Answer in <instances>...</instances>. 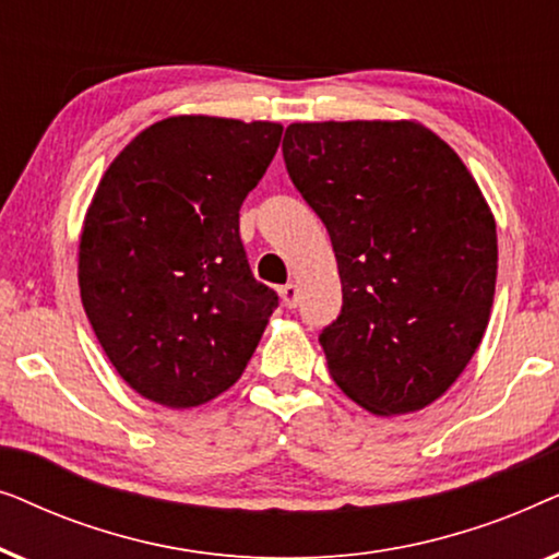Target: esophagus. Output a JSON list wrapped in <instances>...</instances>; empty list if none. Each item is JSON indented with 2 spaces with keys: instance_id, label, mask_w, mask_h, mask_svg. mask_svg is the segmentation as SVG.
Listing matches in <instances>:
<instances>
[{
  "instance_id": "1",
  "label": "esophagus",
  "mask_w": 559,
  "mask_h": 559,
  "mask_svg": "<svg viewBox=\"0 0 559 559\" xmlns=\"http://www.w3.org/2000/svg\"><path fill=\"white\" fill-rule=\"evenodd\" d=\"M280 297L285 302V308H297V302H300V287L289 282V285L280 287Z\"/></svg>"
}]
</instances>
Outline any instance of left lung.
<instances>
[{
    "instance_id": "1",
    "label": "left lung",
    "mask_w": 559,
    "mask_h": 559,
    "mask_svg": "<svg viewBox=\"0 0 559 559\" xmlns=\"http://www.w3.org/2000/svg\"><path fill=\"white\" fill-rule=\"evenodd\" d=\"M282 155L331 234L343 308L328 371L371 415L440 400L491 318L496 221L468 167L417 121L289 124Z\"/></svg>"
}]
</instances>
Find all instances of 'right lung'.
<instances>
[{
  "label": "right lung",
  "mask_w": 559,
  "mask_h": 559,
  "mask_svg": "<svg viewBox=\"0 0 559 559\" xmlns=\"http://www.w3.org/2000/svg\"><path fill=\"white\" fill-rule=\"evenodd\" d=\"M282 124L170 117L114 157L79 243L88 323L144 400L188 409L234 386L280 297L254 280L239 209Z\"/></svg>",
  "instance_id": "obj_1"
}]
</instances>
